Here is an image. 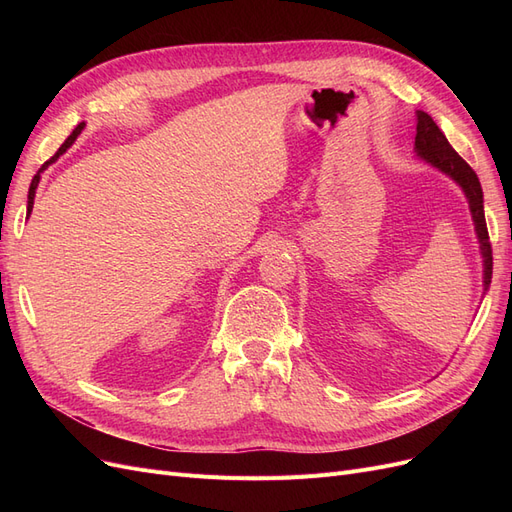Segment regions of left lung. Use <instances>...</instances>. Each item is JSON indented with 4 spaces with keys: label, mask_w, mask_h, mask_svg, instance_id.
<instances>
[{
    "label": "left lung",
    "mask_w": 512,
    "mask_h": 512,
    "mask_svg": "<svg viewBox=\"0 0 512 512\" xmlns=\"http://www.w3.org/2000/svg\"><path fill=\"white\" fill-rule=\"evenodd\" d=\"M414 149L418 153V158L442 170L444 175H448L455 183H459V188L463 190V194H466L470 211H472L474 228H476V237L480 243V254H483V286L487 290L491 284V273H493V256H491V243H489L485 209H483V188H480L476 173L472 170V166L451 147V143L446 141V136L436 126V121L423 111H416Z\"/></svg>",
    "instance_id": "1"
}]
</instances>
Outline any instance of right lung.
I'll return each instance as SVG.
<instances>
[{"instance_id": "right-lung-1", "label": "right lung", "mask_w": 512, "mask_h": 512, "mask_svg": "<svg viewBox=\"0 0 512 512\" xmlns=\"http://www.w3.org/2000/svg\"><path fill=\"white\" fill-rule=\"evenodd\" d=\"M83 128H85V123H79V126H76L74 130H72V134L66 138V141H64V145H61L59 149H57V153H55V156L51 158V160H46L42 166H40V170H38V173L34 175V179H32V185H29V194H27V213H32V209H34V196H36V188H38V183H40V173H42V170H46V168H49L59 156H61V153H66L68 151V147L76 141V136H79L81 132H83Z\"/></svg>"}]
</instances>
